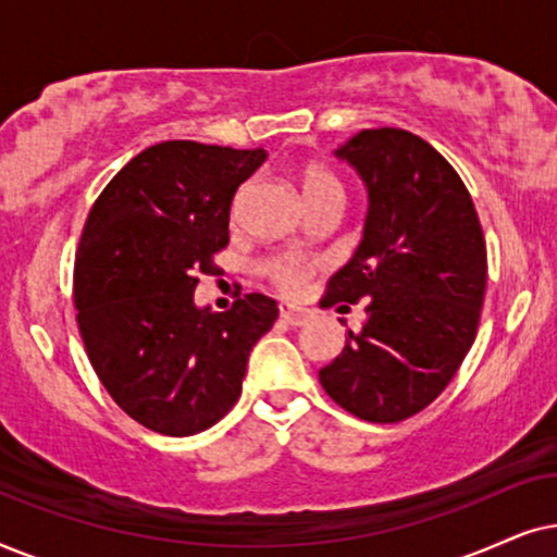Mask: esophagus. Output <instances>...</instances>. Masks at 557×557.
Wrapping results in <instances>:
<instances>
[{
  "label": "esophagus",
  "instance_id": "esophagus-1",
  "mask_svg": "<svg viewBox=\"0 0 557 557\" xmlns=\"http://www.w3.org/2000/svg\"><path fill=\"white\" fill-rule=\"evenodd\" d=\"M280 318L287 325H302L308 321V310L293 306V302H280Z\"/></svg>",
  "mask_w": 557,
  "mask_h": 557
}]
</instances>
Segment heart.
<instances>
[{
  "label": "heart",
  "mask_w": 557,
  "mask_h": 557,
  "mask_svg": "<svg viewBox=\"0 0 557 557\" xmlns=\"http://www.w3.org/2000/svg\"><path fill=\"white\" fill-rule=\"evenodd\" d=\"M300 183L306 201H313V198L325 196V193H344L341 190V183L329 173V170L315 165H308L302 170ZM274 277H277V283L283 285L285 290L293 293L298 290L302 280L308 277V264L300 262V259H280V262L274 264Z\"/></svg>",
  "instance_id": "obj_1"
}]
</instances>
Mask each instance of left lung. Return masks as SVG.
Wrapping results in <instances>:
<instances>
[{
	"label": "left lung",
	"mask_w": 557,
	"mask_h": 557,
	"mask_svg": "<svg viewBox=\"0 0 557 557\" xmlns=\"http://www.w3.org/2000/svg\"><path fill=\"white\" fill-rule=\"evenodd\" d=\"M333 154L364 183L367 216L323 306L364 300L367 321L318 376L356 418L399 422L448 387L476 338L484 234L461 177L412 132L361 129Z\"/></svg>",
	"instance_id": "left-lung-1"
}]
</instances>
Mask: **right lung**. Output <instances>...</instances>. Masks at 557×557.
<instances>
[{"mask_svg": "<svg viewBox=\"0 0 557 557\" xmlns=\"http://www.w3.org/2000/svg\"><path fill=\"white\" fill-rule=\"evenodd\" d=\"M264 160L262 147L170 139L132 158L88 213L73 270L81 338L114 403L154 433L183 438L224 418L277 321L262 293L226 313L193 298L228 244L236 188Z\"/></svg>", "mask_w": 557, "mask_h": 557, "instance_id": "right-lung-1", "label": "right lung"}]
</instances>
